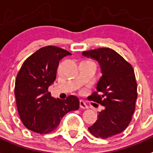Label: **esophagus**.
Masks as SVG:
<instances>
[{
  "label": "esophagus",
  "mask_w": 153,
  "mask_h": 153,
  "mask_svg": "<svg viewBox=\"0 0 153 153\" xmlns=\"http://www.w3.org/2000/svg\"><path fill=\"white\" fill-rule=\"evenodd\" d=\"M79 106H80V108H88V105L86 104L85 102H84L83 100H79Z\"/></svg>",
  "instance_id": "obj_1"
}]
</instances>
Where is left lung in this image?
<instances>
[{"instance_id": "left-lung-1", "label": "left lung", "mask_w": 153, "mask_h": 153, "mask_svg": "<svg viewBox=\"0 0 153 153\" xmlns=\"http://www.w3.org/2000/svg\"><path fill=\"white\" fill-rule=\"evenodd\" d=\"M83 55L99 62L102 76L97 91L89 96L104 106L98 120L88 127L96 137L105 139L123 132L131 123L137 98L135 74L131 63L108 48L85 51Z\"/></svg>"}]
</instances>
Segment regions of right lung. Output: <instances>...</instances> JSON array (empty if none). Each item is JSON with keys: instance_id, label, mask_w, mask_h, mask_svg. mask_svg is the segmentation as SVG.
<instances>
[{"instance_id": "right-lung-1", "label": "right lung", "mask_w": 153, "mask_h": 153, "mask_svg": "<svg viewBox=\"0 0 153 153\" xmlns=\"http://www.w3.org/2000/svg\"><path fill=\"white\" fill-rule=\"evenodd\" d=\"M69 55L71 53L59 47H44L28 57L20 68L15 95L18 113L27 129L40 134L51 133L68 112L79 108L75 95L65 100L54 99L48 91L56 79L60 59Z\"/></svg>"}]
</instances>
